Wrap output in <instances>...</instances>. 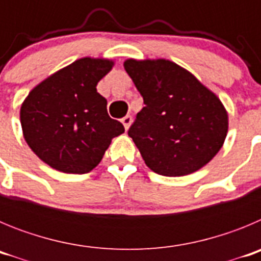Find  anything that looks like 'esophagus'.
<instances>
[{
	"mask_svg": "<svg viewBox=\"0 0 261 261\" xmlns=\"http://www.w3.org/2000/svg\"><path fill=\"white\" fill-rule=\"evenodd\" d=\"M121 123H123L125 130H128L129 126H130V124H132V116H130V115H126V116H124L123 119H121Z\"/></svg>",
	"mask_w": 261,
	"mask_h": 261,
	"instance_id": "1",
	"label": "esophagus"
}]
</instances>
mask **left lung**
Here are the masks:
<instances>
[{"instance_id":"8db88e82","label":"left lung","mask_w":261,"mask_h":261,"mask_svg":"<svg viewBox=\"0 0 261 261\" xmlns=\"http://www.w3.org/2000/svg\"><path fill=\"white\" fill-rule=\"evenodd\" d=\"M124 69L144 98L128 135L147 167L183 176L211 162L229 129L220 98L170 60L128 59Z\"/></svg>"}]
</instances>
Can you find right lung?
<instances>
[{"label": "right lung", "mask_w": 261, "mask_h": 261, "mask_svg": "<svg viewBox=\"0 0 261 261\" xmlns=\"http://www.w3.org/2000/svg\"><path fill=\"white\" fill-rule=\"evenodd\" d=\"M115 62L84 57L30 91L20 107L23 137L44 163L65 174H87L102 161L123 124L107 114L96 85Z\"/></svg>", "instance_id": "1"}]
</instances>
